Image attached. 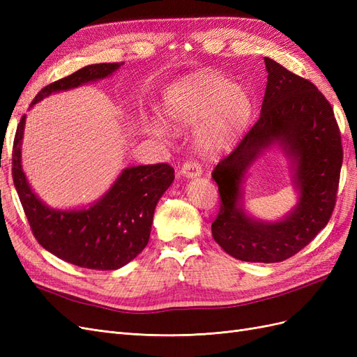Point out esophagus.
<instances>
[{
  "mask_svg": "<svg viewBox=\"0 0 357 357\" xmlns=\"http://www.w3.org/2000/svg\"><path fill=\"white\" fill-rule=\"evenodd\" d=\"M180 172L188 178H193V177L201 176L202 169H201V165L198 164L197 160H189V162H185V164L181 165Z\"/></svg>",
  "mask_w": 357,
  "mask_h": 357,
  "instance_id": "34e87169",
  "label": "esophagus"
}]
</instances>
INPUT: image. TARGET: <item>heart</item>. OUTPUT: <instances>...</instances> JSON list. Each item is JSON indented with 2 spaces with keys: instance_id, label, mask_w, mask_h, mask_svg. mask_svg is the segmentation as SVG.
I'll return each mask as SVG.
<instances>
[{
  "instance_id": "1",
  "label": "heart",
  "mask_w": 357,
  "mask_h": 357,
  "mask_svg": "<svg viewBox=\"0 0 357 357\" xmlns=\"http://www.w3.org/2000/svg\"><path fill=\"white\" fill-rule=\"evenodd\" d=\"M164 116L177 131L198 128L197 146L204 155H215L236 143L250 122L253 101L243 86L211 71L189 74L165 91ZM152 132L168 138V129L155 123Z\"/></svg>"
}]
</instances>
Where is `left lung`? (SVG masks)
<instances>
[{"label": "left lung", "mask_w": 357, "mask_h": 357, "mask_svg": "<svg viewBox=\"0 0 357 357\" xmlns=\"http://www.w3.org/2000/svg\"><path fill=\"white\" fill-rule=\"evenodd\" d=\"M264 61L268 82L261 114L211 174L220 195L211 234L235 259L274 264L296 255L328 225L337 201L342 146L337 119L325 95L278 62ZM273 144L292 159L300 201L283 221L268 224L245 214L239 188L246 168Z\"/></svg>", "instance_id": "left-lung-1"}]
</instances>
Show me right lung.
Wrapping results in <instances>:
<instances>
[{
	"mask_svg": "<svg viewBox=\"0 0 357 357\" xmlns=\"http://www.w3.org/2000/svg\"><path fill=\"white\" fill-rule=\"evenodd\" d=\"M125 62L95 63L45 86L31 105L53 92L68 91L113 74ZM25 116L16 129L12 174L31 231L36 240L62 261L82 268L112 271L143 252L150 238L156 204L174 181L168 164L125 168L114 185L92 207L55 210L32 192L20 164Z\"/></svg>",
	"mask_w": 357,
	"mask_h": 357,
	"instance_id": "obj_1",
	"label": "right lung"
}]
</instances>
